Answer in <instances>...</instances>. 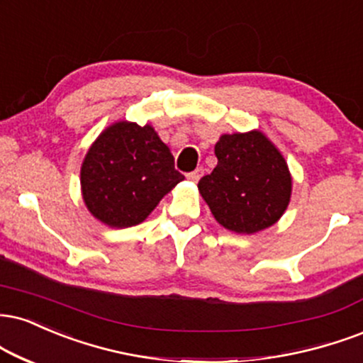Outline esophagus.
<instances>
[{
  "label": "esophagus",
  "instance_id": "34e87169",
  "mask_svg": "<svg viewBox=\"0 0 363 363\" xmlns=\"http://www.w3.org/2000/svg\"><path fill=\"white\" fill-rule=\"evenodd\" d=\"M203 172H204V169L203 167H198L196 170H193V172L187 174V179H189V181H193V182H198L199 179H201V176H203Z\"/></svg>",
  "mask_w": 363,
  "mask_h": 363
}]
</instances>
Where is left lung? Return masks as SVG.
Segmentation results:
<instances>
[{"label":"left lung","mask_w":363,"mask_h":363,"mask_svg":"<svg viewBox=\"0 0 363 363\" xmlns=\"http://www.w3.org/2000/svg\"><path fill=\"white\" fill-rule=\"evenodd\" d=\"M215 154L218 165L198 187L218 223L237 233L276 223L291 198V174L277 148L260 132L233 133L218 140Z\"/></svg>","instance_id":"8db88e82"}]
</instances>
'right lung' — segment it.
<instances>
[{"mask_svg": "<svg viewBox=\"0 0 363 363\" xmlns=\"http://www.w3.org/2000/svg\"><path fill=\"white\" fill-rule=\"evenodd\" d=\"M184 176L150 125L120 121L99 135L81 169L86 206L103 223H142Z\"/></svg>", "mask_w": 363, "mask_h": 363, "instance_id": "1", "label": "right lung"}]
</instances>
